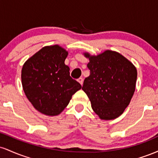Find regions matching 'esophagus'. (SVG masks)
I'll list each match as a JSON object with an SVG mask.
<instances>
[{
    "label": "esophagus",
    "mask_w": 158,
    "mask_h": 158,
    "mask_svg": "<svg viewBox=\"0 0 158 158\" xmlns=\"http://www.w3.org/2000/svg\"><path fill=\"white\" fill-rule=\"evenodd\" d=\"M77 81H79V83H80L81 85H82V84H83V81H84V79H83V78L80 77V78H79V79H77Z\"/></svg>",
    "instance_id": "34e87169"
}]
</instances>
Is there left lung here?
<instances>
[{
  "instance_id": "obj_1",
  "label": "left lung",
  "mask_w": 158,
  "mask_h": 158,
  "mask_svg": "<svg viewBox=\"0 0 158 158\" xmlns=\"http://www.w3.org/2000/svg\"><path fill=\"white\" fill-rule=\"evenodd\" d=\"M89 59L90 76L82 90L92 109L101 119H114L129 105L135 91L137 72L135 66L119 52L107 50L97 56L84 52Z\"/></svg>"
}]
</instances>
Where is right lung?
I'll list each match as a JSON object with an SVG mask.
<instances>
[{"mask_svg":"<svg viewBox=\"0 0 158 158\" xmlns=\"http://www.w3.org/2000/svg\"><path fill=\"white\" fill-rule=\"evenodd\" d=\"M68 55L58 44L44 47L25 61L21 82L25 95L40 113L59 115L81 85L70 76L64 61Z\"/></svg>","mask_w":158,"mask_h":158,"instance_id":"add662e5","label":"right lung"}]
</instances>
